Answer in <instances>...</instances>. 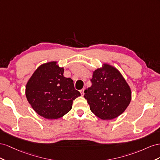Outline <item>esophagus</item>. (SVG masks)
Segmentation results:
<instances>
[{
	"label": "esophagus",
	"instance_id": "1",
	"mask_svg": "<svg viewBox=\"0 0 160 160\" xmlns=\"http://www.w3.org/2000/svg\"><path fill=\"white\" fill-rule=\"evenodd\" d=\"M80 92L82 96H84V88H82V90H80Z\"/></svg>",
	"mask_w": 160,
	"mask_h": 160
}]
</instances>
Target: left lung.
Returning <instances> with one entry per match:
<instances>
[{
	"mask_svg": "<svg viewBox=\"0 0 160 160\" xmlns=\"http://www.w3.org/2000/svg\"><path fill=\"white\" fill-rule=\"evenodd\" d=\"M92 86L84 90L90 111L103 120H111L125 111L131 100L129 86L115 68L104 64L93 72Z\"/></svg>",
	"mask_w": 160,
	"mask_h": 160,
	"instance_id": "8db88e82",
	"label": "left lung"
}]
</instances>
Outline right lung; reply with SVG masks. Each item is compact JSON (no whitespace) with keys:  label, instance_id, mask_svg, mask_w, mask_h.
<instances>
[{"label":"right lung","instance_id":"right-lung-1","mask_svg":"<svg viewBox=\"0 0 160 160\" xmlns=\"http://www.w3.org/2000/svg\"><path fill=\"white\" fill-rule=\"evenodd\" d=\"M56 62L41 65L26 85L27 100L38 115L48 119H57L69 112L73 100L80 96L74 82L63 76V68Z\"/></svg>","mask_w":160,"mask_h":160}]
</instances>
